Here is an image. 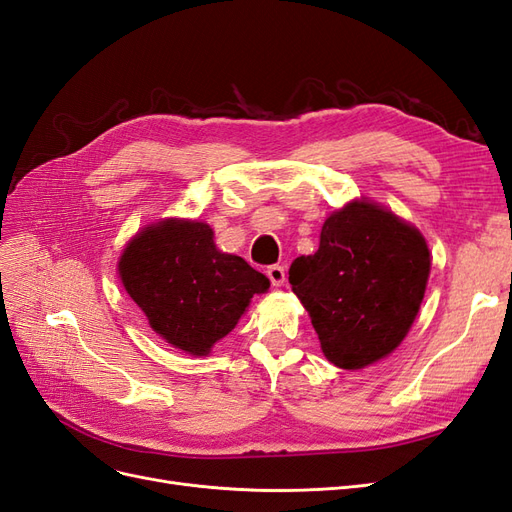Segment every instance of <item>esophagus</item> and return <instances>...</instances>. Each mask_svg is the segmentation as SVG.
I'll list each match as a JSON object with an SVG mask.
<instances>
[{
    "label": "esophagus",
    "instance_id": "34e87169",
    "mask_svg": "<svg viewBox=\"0 0 512 512\" xmlns=\"http://www.w3.org/2000/svg\"><path fill=\"white\" fill-rule=\"evenodd\" d=\"M267 275H269V280H271L273 286H282L286 282V271H284L282 265H271L267 269Z\"/></svg>",
    "mask_w": 512,
    "mask_h": 512
}]
</instances>
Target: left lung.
<instances>
[{"label": "left lung", "mask_w": 512, "mask_h": 512, "mask_svg": "<svg viewBox=\"0 0 512 512\" xmlns=\"http://www.w3.org/2000/svg\"><path fill=\"white\" fill-rule=\"evenodd\" d=\"M431 258L425 237L389 209L352 200L322 224L318 252L288 280L327 359L363 369L389 356L421 309Z\"/></svg>", "instance_id": "8db88e82"}]
</instances>
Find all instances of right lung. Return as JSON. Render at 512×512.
<instances>
[{
    "label": "right lung",
    "instance_id": "obj_1",
    "mask_svg": "<svg viewBox=\"0 0 512 512\" xmlns=\"http://www.w3.org/2000/svg\"><path fill=\"white\" fill-rule=\"evenodd\" d=\"M119 277L151 329L170 346L207 356L269 280L241 256L220 252L213 230L196 220L145 226L119 258Z\"/></svg>",
    "mask_w": 512,
    "mask_h": 512
}]
</instances>
